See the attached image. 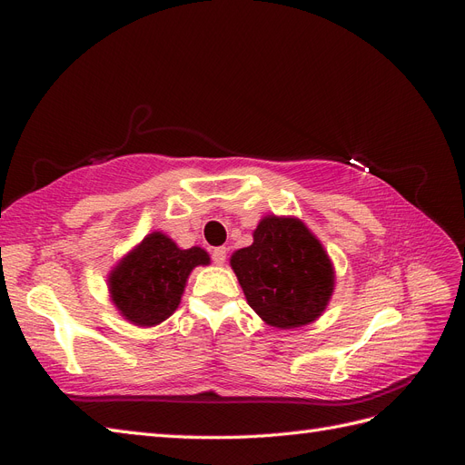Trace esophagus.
I'll return each mask as SVG.
<instances>
[{
	"label": "esophagus",
	"mask_w": 465,
	"mask_h": 465,
	"mask_svg": "<svg viewBox=\"0 0 465 465\" xmlns=\"http://www.w3.org/2000/svg\"><path fill=\"white\" fill-rule=\"evenodd\" d=\"M211 256H213V262L217 265H223L224 262H227V248L221 246V248H215L213 252H211Z\"/></svg>",
	"instance_id": "esophagus-1"
}]
</instances>
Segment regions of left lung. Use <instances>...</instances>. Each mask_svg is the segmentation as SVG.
I'll return each instance as SVG.
<instances>
[{
  "label": "left lung",
  "mask_w": 465,
  "mask_h": 465,
  "mask_svg": "<svg viewBox=\"0 0 465 465\" xmlns=\"http://www.w3.org/2000/svg\"><path fill=\"white\" fill-rule=\"evenodd\" d=\"M252 236L231 256L252 311L277 330L316 322L335 289L333 262L318 236L292 215L262 217Z\"/></svg>",
  "instance_id": "8db88e82"
}]
</instances>
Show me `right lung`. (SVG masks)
I'll list each match as a JSON object with an SVG mask.
<instances>
[{
  "label": "right lung",
  "mask_w": 465,
  "mask_h": 465,
  "mask_svg": "<svg viewBox=\"0 0 465 465\" xmlns=\"http://www.w3.org/2000/svg\"><path fill=\"white\" fill-rule=\"evenodd\" d=\"M211 258L200 246L180 248L163 231H153L108 273V297L118 314L137 328L159 326L178 308L190 273Z\"/></svg>",
  "instance_id": "1"
}]
</instances>
